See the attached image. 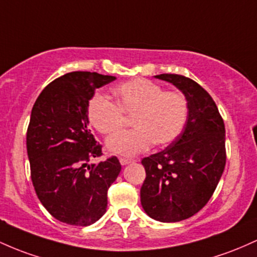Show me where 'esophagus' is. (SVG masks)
Returning a JSON list of instances; mask_svg holds the SVG:
<instances>
[{
	"label": "esophagus",
	"mask_w": 257,
	"mask_h": 257,
	"mask_svg": "<svg viewBox=\"0 0 257 257\" xmlns=\"http://www.w3.org/2000/svg\"><path fill=\"white\" fill-rule=\"evenodd\" d=\"M132 159H127V158H120V164L122 166H125V165H128L130 163H132Z\"/></svg>",
	"instance_id": "esophagus-1"
}]
</instances>
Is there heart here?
I'll use <instances>...</instances> for the list:
<instances>
[{"label":"heart","instance_id":"b5f03b06","mask_svg":"<svg viewBox=\"0 0 257 257\" xmlns=\"http://www.w3.org/2000/svg\"><path fill=\"white\" fill-rule=\"evenodd\" d=\"M116 104L102 94H94L87 103V120L98 132L113 134L124 122L123 112L134 115L132 132L114 134L106 140L111 154L135 157L155 143L164 147L182 134L188 120V102L181 92L164 91L158 83L136 77L113 90Z\"/></svg>","mask_w":257,"mask_h":257}]
</instances>
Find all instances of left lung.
<instances>
[{
  "mask_svg": "<svg viewBox=\"0 0 257 257\" xmlns=\"http://www.w3.org/2000/svg\"><path fill=\"white\" fill-rule=\"evenodd\" d=\"M154 77L182 92L189 113L177 140L142 160L147 176L141 204L154 220L178 222L197 214L215 192L226 165V131L214 99L200 85L177 74Z\"/></svg>",
  "mask_w": 257,
  "mask_h": 257,
  "instance_id": "left-lung-1",
  "label": "left lung"
}]
</instances>
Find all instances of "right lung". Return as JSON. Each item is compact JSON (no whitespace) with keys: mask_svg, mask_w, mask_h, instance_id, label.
<instances>
[{"mask_svg":"<svg viewBox=\"0 0 257 257\" xmlns=\"http://www.w3.org/2000/svg\"><path fill=\"white\" fill-rule=\"evenodd\" d=\"M115 79L68 73L43 88L31 110L27 132L31 181L42 205L64 223L90 226L99 220L106 211L108 188L121 171L116 157L88 165L102 147L88 128L87 103L97 88Z\"/></svg>","mask_w":257,"mask_h":257,"instance_id":"right-lung-1","label":"right lung"}]
</instances>
